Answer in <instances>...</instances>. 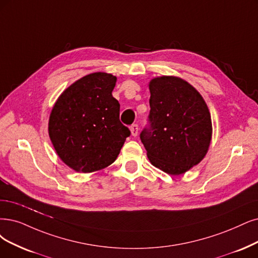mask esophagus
Listing matches in <instances>:
<instances>
[{"label": "esophagus", "mask_w": 258, "mask_h": 258, "mask_svg": "<svg viewBox=\"0 0 258 258\" xmlns=\"http://www.w3.org/2000/svg\"><path fill=\"white\" fill-rule=\"evenodd\" d=\"M131 132H132V135L136 137L138 135V132H139V128H138V125L137 124H133V125L131 126Z\"/></svg>", "instance_id": "esophagus-1"}]
</instances>
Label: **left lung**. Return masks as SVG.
Wrapping results in <instances>:
<instances>
[{
  "instance_id": "8db88e82",
  "label": "left lung",
  "mask_w": 258,
  "mask_h": 258,
  "mask_svg": "<svg viewBox=\"0 0 258 258\" xmlns=\"http://www.w3.org/2000/svg\"><path fill=\"white\" fill-rule=\"evenodd\" d=\"M149 125L140 133L151 164L171 175L198 165L212 140V119L202 95L176 76L150 82Z\"/></svg>"
}]
</instances>
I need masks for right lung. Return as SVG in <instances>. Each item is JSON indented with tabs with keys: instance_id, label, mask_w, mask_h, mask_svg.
Listing matches in <instances>:
<instances>
[{
	"instance_id": "add662e5",
	"label": "right lung",
	"mask_w": 258,
	"mask_h": 258,
	"mask_svg": "<svg viewBox=\"0 0 258 258\" xmlns=\"http://www.w3.org/2000/svg\"><path fill=\"white\" fill-rule=\"evenodd\" d=\"M117 78L104 72L69 86L50 114L49 135L57 155L78 172L104 169L117 159L131 135L120 122V104L112 97Z\"/></svg>"
}]
</instances>
